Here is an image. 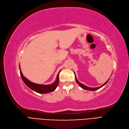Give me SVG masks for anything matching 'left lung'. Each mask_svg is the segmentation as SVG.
Listing matches in <instances>:
<instances>
[{
  "mask_svg": "<svg viewBox=\"0 0 129 129\" xmlns=\"http://www.w3.org/2000/svg\"><path fill=\"white\" fill-rule=\"evenodd\" d=\"M74 74H75V73H74ZM75 81H76V82L79 84V85L81 87H82L83 89H85V90H93V91H94V90H97V89H100V88H101L102 87H103V86H104V85H105L106 84V83L108 82L109 80L110 79V78H109L107 81L103 85H102L101 86L97 87H88V86H86V85H84V84H82L81 83H80V82H79L78 80H77L76 77H75Z\"/></svg>",
  "mask_w": 129,
  "mask_h": 129,
  "instance_id": "8db88e82",
  "label": "left lung"
}]
</instances>
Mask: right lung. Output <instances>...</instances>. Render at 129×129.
Here are the masks:
<instances>
[{"label": "right lung", "instance_id": "obj_1", "mask_svg": "<svg viewBox=\"0 0 129 129\" xmlns=\"http://www.w3.org/2000/svg\"><path fill=\"white\" fill-rule=\"evenodd\" d=\"M19 69H20V75L22 78V79L24 83L29 88L33 90L34 91L40 94H46V93H49L51 92H53L54 90L56 89L57 88L58 84L59 83V74L60 72L61 71L60 70L58 74H57V78L54 83H53L52 84H49V85H43V84H36V83H33L31 81L28 80L25 77L23 76V75L22 74V73L21 72L20 67L19 66Z\"/></svg>", "mask_w": 129, "mask_h": 129}]
</instances>
